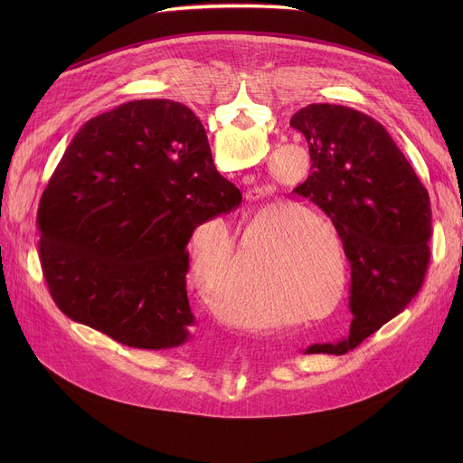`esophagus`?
<instances>
[{
  "mask_svg": "<svg viewBox=\"0 0 463 463\" xmlns=\"http://www.w3.org/2000/svg\"><path fill=\"white\" fill-rule=\"evenodd\" d=\"M264 189L262 187H253V189H250L248 193H246V201H250V203H255V201H259V199H262L264 197Z\"/></svg>",
  "mask_w": 463,
  "mask_h": 463,
  "instance_id": "1",
  "label": "esophagus"
}]
</instances>
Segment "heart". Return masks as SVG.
Instances as JSON below:
<instances>
[{
    "label": "heart",
    "mask_w": 463,
    "mask_h": 463,
    "mask_svg": "<svg viewBox=\"0 0 463 463\" xmlns=\"http://www.w3.org/2000/svg\"><path fill=\"white\" fill-rule=\"evenodd\" d=\"M244 272L227 227L194 238L189 281L229 317L257 326L300 323L334 309L347 274L345 250L328 217L306 206L270 204L241 231ZM280 307L278 308L275 304Z\"/></svg>",
    "instance_id": "obj_1"
}]
</instances>
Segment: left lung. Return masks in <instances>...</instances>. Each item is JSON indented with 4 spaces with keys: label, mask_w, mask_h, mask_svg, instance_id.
Listing matches in <instances>:
<instances>
[{
    "label": "left lung",
    "mask_w": 463,
    "mask_h": 463,
    "mask_svg": "<svg viewBox=\"0 0 463 463\" xmlns=\"http://www.w3.org/2000/svg\"><path fill=\"white\" fill-rule=\"evenodd\" d=\"M309 146L311 168L293 189L321 210L351 264L349 335L307 354H345L417 297L430 264L431 208L426 187L388 131L339 105H307L290 118Z\"/></svg>",
    "instance_id": "obj_1"
}]
</instances>
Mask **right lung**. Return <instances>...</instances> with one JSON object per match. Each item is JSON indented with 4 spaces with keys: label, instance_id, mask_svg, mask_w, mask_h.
Returning a JSON list of instances; mask_svg holds the SVG:
<instances>
[{
    "label": "right lung",
    "instance_id": "obj_1",
    "mask_svg": "<svg viewBox=\"0 0 463 463\" xmlns=\"http://www.w3.org/2000/svg\"><path fill=\"white\" fill-rule=\"evenodd\" d=\"M240 203L189 107L140 99L91 118L69 142L37 212L52 300L121 345L185 344L194 325L185 246L199 225Z\"/></svg>",
    "mask_w": 463,
    "mask_h": 463
}]
</instances>
